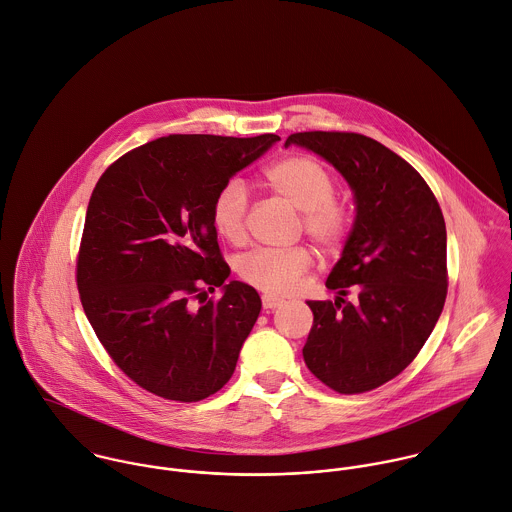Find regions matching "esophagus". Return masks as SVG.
<instances>
[{"instance_id": "34e87169", "label": "esophagus", "mask_w": 512, "mask_h": 512, "mask_svg": "<svg viewBox=\"0 0 512 512\" xmlns=\"http://www.w3.org/2000/svg\"><path fill=\"white\" fill-rule=\"evenodd\" d=\"M284 304V300H280V298H276V296H262V306H264V310L268 312V310H274V308H280Z\"/></svg>"}]
</instances>
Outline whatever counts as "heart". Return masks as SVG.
I'll list each match as a JSON object with an SVG mask.
<instances>
[{
    "mask_svg": "<svg viewBox=\"0 0 512 512\" xmlns=\"http://www.w3.org/2000/svg\"><path fill=\"white\" fill-rule=\"evenodd\" d=\"M264 182L300 210V228L324 252L336 254L349 238L353 216L336 196L338 178L324 163L310 155H288L264 171ZM248 190L240 178L226 180L210 202L214 232L230 242L246 240ZM312 254L304 246L286 250L258 248L236 262L238 278L270 296H284L296 288L310 270Z\"/></svg>",
    "mask_w": 512,
    "mask_h": 512,
    "instance_id": "1",
    "label": "heart"
}]
</instances>
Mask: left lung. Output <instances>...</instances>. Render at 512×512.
<instances>
[{
    "label": "left lung",
    "mask_w": 512,
    "mask_h": 512,
    "mask_svg": "<svg viewBox=\"0 0 512 512\" xmlns=\"http://www.w3.org/2000/svg\"><path fill=\"white\" fill-rule=\"evenodd\" d=\"M306 147L345 176L357 214L326 286L336 302H308L314 324L308 369L330 389L355 395L397 377L431 336L447 298V230L425 182L381 143L345 131H304ZM356 294L349 303L345 295Z\"/></svg>",
    "instance_id": "8db88e82"
}]
</instances>
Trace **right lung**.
<instances>
[{
  "instance_id": "add662e5",
  "label": "right lung",
  "mask_w": 512,
  "mask_h": 512,
  "mask_svg": "<svg viewBox=\"0 0 512 512\" xmlns=\"http://www.w3.org/2000/svg\"><path fill=\"white\" fill-rule=\"evenodd\" d=\"M278 135H169L119 157L93 188L77 254L85 316L115 365L163 399L222 389L258 292L232 280L210 222L216 190ZM222 286L220 299L207 292Z\"/></svg>"
}]
</instances>
